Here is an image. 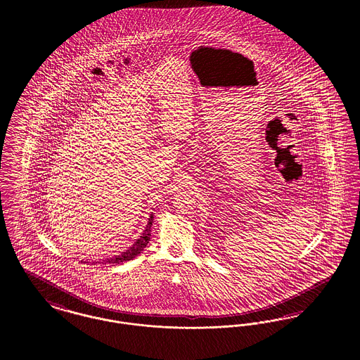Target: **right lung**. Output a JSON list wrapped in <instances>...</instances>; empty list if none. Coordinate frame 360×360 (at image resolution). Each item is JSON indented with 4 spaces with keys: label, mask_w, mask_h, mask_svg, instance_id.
I'll list each match as a JSON object with an SVG mask.
<instances>
[{
    "label": "right lung",
    "mask_w": 360,
    "mask_h": 360,
    "mask_svg": "<svg viewBox=\"0 0 360 360\" xmlns=\"http://www.w3.org/2000/svg\"><path fill=\"white\" fill-rule=\"evenodd\" d=\"M153 223H154V214L150 216L148 223L146 225V228H144L143 233L140 235V238H139L128 250H125L124 252H121L120 255H116V257H109V259L103 260L105 264H106V263H109V264H120L122 262H128V260L136 257L139 254H141V251L147 247V244H148V241H150V238H151V226H153ZM81 262H82V260H81ZM93 263H94V262H93ZM96 263H97V262H96Z\"/></svg>",
    "instance_id": "obj_1"
}]
</instances>
